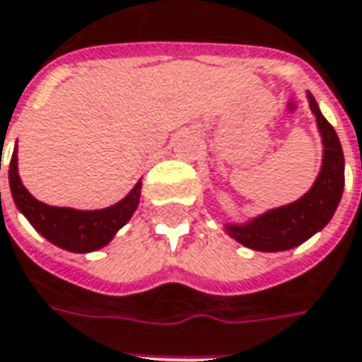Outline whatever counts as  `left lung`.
Segmentation results:
<instances>
[{"instance_id":"left-lung-1","label":"left lung","mask_w":362,"mask_h":362,"mask_svg":"<svg viewBox=\"0 0 362 362\" xmlns=\"http://www.w3.org/2000/svg\"><path fill=\"white\" fill-rule=\"evenodd\" d=\"M308 104L317 116L318 130L322 136V168L315 186L293 204L268 210L267 214L250 220L248 224H228L226 232L234 240L252 250L279 252L294 248L310 238L332 218L341 202L344 188V156L339 136L327 118L320 114L317 100L308 94Z\"/></svg>"}]
</instances>
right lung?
<instances>
[{
	"instance_id": "1",
	"label": "right lung",
	"mask_w": 362,
	"mask_h": 362,
	"mask_svg": "<svg viewBox=\"0 0 362 362\" xmlns=\"http://www.w3.org/2000/svg\"><path fill=\"white\" fill-rule=\"evenodd\" d=\"M9 188L19 212H23L33 228L49 243L69 252H92L106 246L114 238V234L130 220L134 210L138 208L142 192V186L138 182L124 200L104 210L47 206L35 200L19 180L18 152H13L9 162Z\"/></svg>"
}]
</instances>
